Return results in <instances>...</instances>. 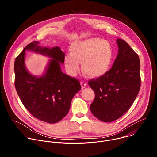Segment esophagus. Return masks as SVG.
Returning <instances> with one entry per match:
<instances>
[{"mask_svg":"<svg viewBox=\"0 0 157 157\" xmlns=\"http://www.w3.org/2000/svg\"><path fill=\"white\" fill-rule=\"evenodd\" d=\"M81 87L82 88H84L86 87L87 86V82L85 81H82L81 82Z\"/></svg>","mask_w":157,"mask_h":157,"instance_id":"obj_1","label":"esophagus"}]
</instances>
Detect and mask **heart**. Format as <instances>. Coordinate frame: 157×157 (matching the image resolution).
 <instances>
[{
	"mask_svg": "<svg viewBox=\"0 0 157 157\" xmlns=\"http://www.w3.org/2000/svg\"><path fill=\"white\" fill-rule=\"evenodd\" d=\"M71 54L64 57V64L71 75H75L82 63V72L89 78L104 76L110 69L113 56L110 44L102 39L93 38L73 42Z\"/></svg>",
	"mask_w": 157,
	"mask_h": 157,
	"instance_id": "b5f03b06",
	"label": "heart"
}]
</instances>
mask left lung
Listing matches in <instances>:
<instances>
[{"mask_svg":"<svg viewBox=\"0 0 157 157\" xmlns=\"http://www.w3.org/2000/svg\"><path fill=\"white\" fill-rule=\"evenodd\" d=\"M119 53L112 68L88 84L95 93L90 105L99 120L110 122L122 117L136 100L140 88L139 55L122 39H117Z\"/></svg>","mask_w":157,"mask_h":157,"instance_id":"obj_1","label":"left lung"}]
</instances>
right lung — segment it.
I'll use <instances>...</instances> for the list:
<instances>
[{
    "label": "right lung",
    "mask_w": 157,
    "mask_h": 157,
    "mask_svg": "<svg viewBox=\"0 0 157 157\" xmlns=\"http://www.w3.org/2000/svg\"><path fill=\"white\" fill-rule=\"evenodd\" d=\"M25 50L53 59L43 76L36 77L27 71L24 63ZM64 55L58 47H41L35 41L27 44L14 63L15 87L22 104L33 117L50 124L56 123L66 116L73 98L81 89L77 79L61 70L60 63H64Z\"/></svg>",
    "instance_id": "add662e5"
}]
</instances>
